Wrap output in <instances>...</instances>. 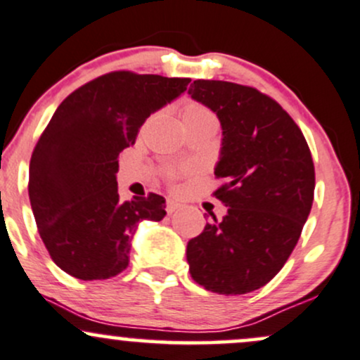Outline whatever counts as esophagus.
<instances>
[{"instance_id":"obj_1","label":"esophagus","mask_w":360,"mask_h":360,"mask_svg":"<svg viewBox=\"0 0 360 360\" xmlns=\"http://www.w3.org/2000/svg\"><path fill=\"white\" fill-rule=\"evenodd\" d=\"M179 203L174 202V200H167V203H165V210H167V214H172V212H176L179 209Z\"/></svg>"}]
</instances>
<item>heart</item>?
Segmentation results:
<instances>
[{"mask_svg": "<svg viewBox=\"0 0 360 360\" xmlns=\"http://www.w3.org/2000/svg\"><path fill=\"white\" fill-rule=\"evenodd\" d=\"M209 119H215L214 113H212L207 107H203L202 103H190L183 108V112H181V120H183L184 126H188V124L202 122V120H209ZM184 170L186 169H174V167L167 169L165 170V176H167L170 181H174L177 179Z\"/></svg>", "mask_w": 360, "mask_h": 360, "instance_id": "heart-1", "label": "heart"}]
</instances>
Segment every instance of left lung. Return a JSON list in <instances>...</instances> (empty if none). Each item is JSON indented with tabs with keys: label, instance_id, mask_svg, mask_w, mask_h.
Wrapping results in <instances>:
<instances>
[{
	"label": "left lung",
	"instance_id": "8db88e82",
	"mask_svg": "<svg viewBox=\"0 0 360 360\" xmlns=\"http://www.w3.org/2000/svg\"><path fill=\"white\" fill-rule=\"evenodd\" d=\"M188 93L221 120L214 196L228 207L188 241L190 274L214 293H250L281 271L300 238L316 188L312 155L288 112L259 89L198 79Z\"/></svg>",
	"mask_w": 360,
	"mask_h": 360
}]
</instances>
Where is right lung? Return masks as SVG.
I'll list each match as a JSON object with an SVG mask.
<instances>
[{
    "label": "right lung",
    "instance_id": "add662e5",
    "mask_svg": "<svg viewBox=\"0 0 360 360\" xmlns=\"http://www.w3.org/2000/svg\"><path fill=\"white\" fill-rule=\"evenodd\" d=\"M191 79L117 70L70 93L53 113L29 165V198L53 262L82 281L129 266L139 221H162L164 196L120 202L119 153L139 127L186 91Z\"/></svg>",
    "mask_w": 360,
    "mask_h": 360
}]
</instances>
